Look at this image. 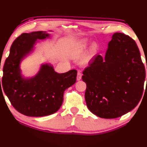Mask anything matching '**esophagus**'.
<instances>
[{"mask_svg": "<svg viewBox=\"0 0 147 147\" xmlns=\"http://www.w3.org/2000/svg\"><path fill=\"white\" fill-rule=\"evenodd\" d=\"M81 77H82V74H81V72H77V80L79 81L81 79Z\"/></svg>", "mask_w": 147, "mask_h": 147, "instance_id": "obj_1", "label": "esophagus"}]
</instances>
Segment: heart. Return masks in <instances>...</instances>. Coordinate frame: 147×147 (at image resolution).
<instances>
[{
	"instance_id": "obj_1",
	"label": "heart",
	"mask_w": 147,
	"mask_h": 147,
	"mask_svg": "<svg viewBox=\"0 0 147 147\" xmlns=\"http://www.w3.org/2000/svg\"><path fill=\"white\" fill-rule=\"evenodd\" d=\"M87 43L84 42V43H82L81 45H80V46L79 47L78 49V52L79 53H83L86 51V48H87ZM97 51H98V46L96 44H94V45H92V47H90V49L89 52L86 56V59L87 60H90L91 59L92 57L94 55L96 54Z\"/></svg>"
}]
</instances>
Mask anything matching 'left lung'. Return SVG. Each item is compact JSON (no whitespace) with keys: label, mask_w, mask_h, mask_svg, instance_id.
I'll use <instances>...</instances> for the list:
<instances>
[{"label":"left lung","mask_w":147,"mask_h":147,"mask_svg":"<svg viewBox=\"0 0 147 147\" xmlns=\"http://www.w3.org/2000/svg\"><path fill=\"white\" fill-rule=\"evenodd\" d=\"M83 75L87 86L86 105L100 118L122 116L135 108L142 98L144 66L136 42L124 33H115L105 58L98 55Z\"/></svg>","instance_id":"obj_1"}]
</instances>
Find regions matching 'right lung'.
<instances>
[{
	"mask_svg": "<svg viewBox=\"0 0 147 147\" xmlns=\"http://www.w3.org/2000/svg\"><path fill=\"white\" fill-rule=\"evenodd\" d=\"M49 35L42 31L22 33L12 43L3 66L0 90L3 88L14 108L27 116L40 117L56 112L63 102L65 90L77 79L76 70L59 74L49 65L42 66L33 78L25 80L21 77V59L31 50L37 39H45Z\"/></svg>",
	"mask_w": 147,
	"mask_h": 147,
	"instance_id": "1",
	"label": "right lung"
}]
</instances>
